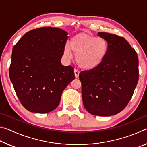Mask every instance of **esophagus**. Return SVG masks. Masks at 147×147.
<instances>
[{
	"label": "esophagus",
	"instance_id": "esophagus-1",
	"mask_svg": "<svg viewBox=\"0 0 147 147\" xmlns=\"http://www.w3.org/2000/svg\"><path fill=\"white\" fill-rule=\"evenodd\" d=\"M74 75H75L76 78H78V77L79 76L80 72H79L78 70H76V69H74Z\"/></svg>",
	"mask_w": 147,
	"mask_h": 147
}]
</instances>
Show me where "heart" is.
<instances>
[{"label": "heart", "mask_w": 147, "mask_h": 147, "mask_svg": "<svg viewBox=\"0 0 147 147\" xmlns=\"http://www.w3.org/2000/svg\"><path fill=\"white\" fill-rule=\"evenodd\" d=\"M108 43L104 38L80 33L72 38L69 45L64 47L63 53L64 58L69 60L73 56V51L80 67L93 70L102 63L108 55Z\"/></svg>", "instance_id": "b5f03b06"}]
</instances>
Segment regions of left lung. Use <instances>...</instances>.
Here are the masks:
<instances>
[{"label":"left lung","mask_w":147,"mask_h":147,"mask_svg":"<svg viewBox=\"0 0 147 147\" xmlns=\"http://www.w3.org/2000/svg\"><path fill=\"white\" fill-rule=\"evenodd\" d=\"M108 41V53L98 67L82 71V96L89 113L111 116L125 108L138 82V58L124 38L98 32Z\"/></svg>","instance_id":"obj_1"}]
</instances>
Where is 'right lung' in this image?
I'll return each instance as SVG.
<instances>
[{
    "mask_svg": "<svg viewBox=\"0 0 147 147\" xmlns=\"http://www.w3.org/2000/svg\"><path fill=\"white\" fill-rule=\"evenodd\" d=\"M68 37L58 28L32 30L12 50L9 78L17 97L31 112H51L59 105L63 91L75 78L73 67L61 63Z\"/></svg>",
    "mask_w": 147,
    "mask_h": 147,
    "instance_id": "right-lung-1",
    "label": "right lung"
}]
</instances>
